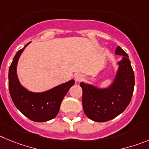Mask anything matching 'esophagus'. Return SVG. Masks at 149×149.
I'll use <instances>...</instances> for the list:
<instances>
[{
    "instance_id": "1",
    "label": "esophagus",
    "mask_w": 149,
    "mask_h": 149,
    "mask_svg": "<svg viewBox=\"0 0 149 149\" xmlns=\"http://www.w3.org/2000/svg\"><path fill=\"white\" fill-rule=\"evenodd\" d=\"M74 80H75L76 82L77 83L81 82L83 80V75L81 74H75V76H74Z\"/></svg>"
}]
</instances>
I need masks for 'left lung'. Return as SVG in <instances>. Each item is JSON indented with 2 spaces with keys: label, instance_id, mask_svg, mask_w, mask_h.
I'll use <instances>...</instances> for the list:
<instances>
[{
  "label": "left lung",
  "instance_id": "obj_1",
  "mask_svg": "<svg viewBox=\"0 0 149 149\" xmlns=\"http://www.w3.org/2000/svg\"><path fill=\"white\" fill-rule=\"evenodd\" d=\"M116 54L123 58L118 63L116 76L108 88L98 89L84 82L80 84L83 89L84 111L95 122H107L118 116L128 106L132 98L135 79L128 55L119 46L116 50Z\"/></svg>",
  "mask_w": 149,
  "mask_h": 149
}]
</instances>
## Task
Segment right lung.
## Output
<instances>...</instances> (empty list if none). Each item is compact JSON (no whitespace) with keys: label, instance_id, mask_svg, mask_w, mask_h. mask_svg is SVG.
Instances as JSON below:
<instances>
[{"label":"right lung","instance_id":"1","mask_svg":"<svg viewBox=\"0 0 149 149\" xmlns=\"http://www.w3.org/2000/svg\"><path fill=\"white\" fill-rule=\"evenodd\" d=\"M28 44L30 42L17 52L10 65L9 90L13 103L22 114L34 122H47L56 116L63 98L71 86L74 84V81L71 80L50 90L39 93H32L23 87L18 81L16 68L18 59Z\"/></svg>","mask_w":149,"mask_h":149}]
</instances>
